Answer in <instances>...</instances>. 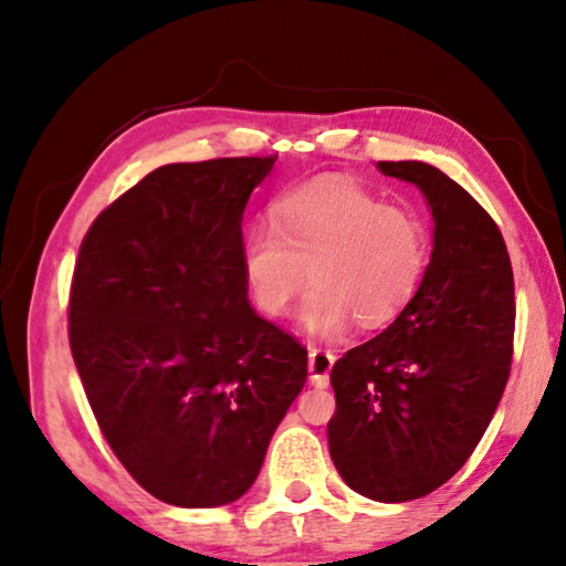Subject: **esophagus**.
Segmentation results:
<instances>
[{"mask_svg":"<svg viewBox=\"0 0 566 566\" xmlns=\"http://www.w3.org/2000/svg\"><path fill=\"white\" fill-rule=\"evenodd\" d=\"M334 354L327 349L310 347V379L314 387H327L329 385V371L334 367Z\"/></svg>","mask_w":566,"mask_h":566,"instance_id":"obj_1","label":"esophagus"}]
</instances>
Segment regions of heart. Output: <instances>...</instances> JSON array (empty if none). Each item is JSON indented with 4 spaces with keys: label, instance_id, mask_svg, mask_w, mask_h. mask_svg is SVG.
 <instances>
[{
    "label": "heart",
    "instance_id": "1",
    "mask_svg": "<svg viewBox=\"0 0 566 566\" xmlns=\"http://www.w3.org/2000/svg\"><path fill=\"white\" fill-rule=\"evenodd\" d=\"M427 262L429 232L417 212L339 177L286 189L270 205V229H254L242 244L249 294L270 317L292 310L310 272L302 324L327 339L352 319L364 329L397 319Z\"/></svg>",
    "mask_w": 566,
    "mask_h": 566
}]
</instances>
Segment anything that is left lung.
<instances>
[{
	"label": "left lung",
	"mask_w": 566,
	"mask_h": 566,
	"mask_svg": "<svg viewBox=\"0 0 566 566\" xmlns=\"http://www.w3.org/2000/svg\"><path fill=\"white\" fill-rule=\"evenodd\" d=\"M424 191L434 252L399 317L332 367L329 454L377 502H409L452 479L500 405L514 352V274L504 237L467 189L424 161H379Z\"/></svg>",
	"instance_id": "left-lung-1"
}]
</instances>
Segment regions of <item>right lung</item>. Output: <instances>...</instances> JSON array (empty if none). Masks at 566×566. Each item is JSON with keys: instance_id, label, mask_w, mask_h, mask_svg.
Listing matches in <instances>:
<instances>
[{"instance_id": "1", "label": "right lung", "mask_w": 566, "mask_h": 566, "mask_svg": "<svg viewBox=\"0 0 566 566\" xmlns=\"http://www.w3.org/2000/svg\"><path fill=\"white\" fill-rule=\"evenodd\" d=\"M276 157L165 165L94 219L70 290V347L104 439L157 500L242 496L306 379V347L262 319L242 214Z\"/></svg>"}]
</instances>
